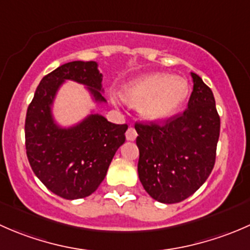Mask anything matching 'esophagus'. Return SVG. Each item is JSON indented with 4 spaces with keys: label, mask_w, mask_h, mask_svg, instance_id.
I'll list each match as a JSON object with an SVG mask.
<instances>
[{
    "label": "esophagus",
    "mask_w": 250,
    "mask_h": 250,
    "mask_svg": "<svg viewBox=\"0 0 250 250\" xmlns=\"http://www.w3.org/2000/svg\"><path fill=\"white\" fill-rule=\"evenodd\" d=\"M137 135H138L137 130H135L133 127H129V128H128L127 132H125V138H127V140H129V141L135 140Z\"/></svg>",
    "instance_id": "1"
}]
</instances>
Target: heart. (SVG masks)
<instances>
[{
  "label": "heart",
  "instance_id": "heart-1",
  "mask_svg": "<svg viewBox=\"0 0 250 250\" xmlns=\"http://www.w3.org/2000/svg\"><path fill=\"white\" fill-rule=\"evenodd\" d=\"M122 95L129 104H139V112L145 120L162 121L173 116L185 103L188 83L168 74H150L127 83Z\"/></svg>",
  "mask_w": 250,
  "mask_h": 250
}]
</instances>
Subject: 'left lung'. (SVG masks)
<instances>
[{"label": "left lung", "mask_w": 250, "mask_h": 250, "mask_svg": "<svg viewBox=\"0 0 250 250\" xmlns=\"http://www.w3.org/2000/svg\"><path fill=\"white\" fill-rule=\"evenodd\" d=\"M188 109L162 123H135L138 174L146 192L161 203L186 200L208 179L215 163L220 117L213 92L191 72Z\"/></svg>", "instance_id": "8db88e82"}]
</instances>
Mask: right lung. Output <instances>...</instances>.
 Returning <instances> with one entry per match:
<instances>
[{"label": "right lung", "instance_id": "obj_1", "mask_svg": "<svg viewBox=\"0 0 250 250\" xmlns=\"http://www.w3.org/2000/svg\"><path fill=\"white\" fill-rule=\"evenodd\" d=\"M66 80L84 84L93 99L105 103L103 75L95 62H71L41 80L25 120V146L32 170L48 190L65 200L92 195L106 175L116 151L125 141L127 125L90 113L69 128L55 123L52 105Z\"/></svg>", "mask_w": 250, "mask_h": 250}]
</instances>
